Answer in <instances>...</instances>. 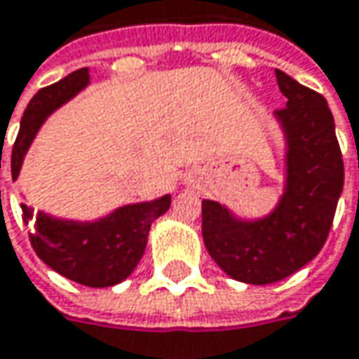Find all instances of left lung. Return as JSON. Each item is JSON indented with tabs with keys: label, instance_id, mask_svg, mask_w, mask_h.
I'll return each mask as SVG.
<instances>
[{
	"label": "left lung",
	"instance_id": "8db88e82",
	"mask_svg": "<svg viewBox=\"0 0 359 359\" xmlns=\"http://www.w3.org/2000/svg\"><path fill=\"white\" fill-rule=\"evenodd\" d=\"M287 104L276 111L287 137V182L276 212L241 222L215 201L201 203L212 259L245 283L265 285L296 273L325 245L343 191L341 147L323 94L276 69Z\"/></svg>",
	"mask_w": 359,
	"mask_h": 359
}]
</instances>
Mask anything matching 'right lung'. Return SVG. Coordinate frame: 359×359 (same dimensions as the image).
Here are the masks:
<instances>
[{"label": "right lung", "instance_id": "obj_1", "mask_svg": "<svg viewBox=\"0 0 359 359\" xmlns=\"http://www.w3.org/2000/svg\"><path fill=\"white\" fill-rule=\"evenodd\" d=\"M88 80L90 76L83 67L34 94L24 111L12 147V179H18L24 154L43 121L76 96ZM168 208L170 195H164L156 201L125 205L104 219L80 224L57 219L43 212L34 215L22 203V219L30 228V245L50 269L88 287H109L121 283L137 267L146 250L149 226L156 217L168 212Z\"/></svg>", "mask_w": 359, "mask_h": 359}]
</instances>
